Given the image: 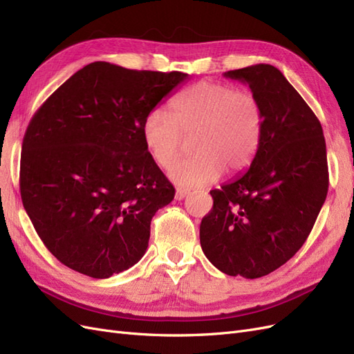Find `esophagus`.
<instances>
[{"label": "esophagus", "mask_w": 354, "mask_h": 354, "mask_svg": "<svg viewBox=\"0 0 354 354\" xmlns=\"http://www.w3.org/2000/svg\"><path fill=\"white\" fill-rule=\"evenodd\" d=\"M189 194H190V192H189L187 189H177V190H176V199H177V201L185 199Z\"/></svg>", "instance_id": "obj_1"}]
</instances>
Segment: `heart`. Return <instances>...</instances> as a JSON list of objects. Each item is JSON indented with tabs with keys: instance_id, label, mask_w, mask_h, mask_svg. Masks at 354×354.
Listing matches in <instances>:
<instances>
[{
	"instance_id": "1",
	"label": "heart",
	"mask_w": 354,
	"mask_h": 354,
	"mask_svg": "<svg viewBox=\"0 0 354 354\" xmlns=\"http://www.w3.org/2000/svg\"><path fill=\"white\" fill-rule=\"evenodd\" d=\"M174 113L156 106L145 116L142 137L146 151L160 168L168 169L192 138L194 156L169 169L180 186H205L216 181L224 168L239 173L248 167L260 146L263 109L251 91L203 80L180 93Z\"/></svg>"
}]
</instances>
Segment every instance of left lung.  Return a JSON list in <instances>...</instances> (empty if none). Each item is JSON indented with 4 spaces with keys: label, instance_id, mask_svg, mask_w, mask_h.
I'll use <instances>...</instances> for the list:
<instances>
[{
    "label": "left lung",
    "instance_id": "1",
    "mask_svg": "<svg viewBox=\"0 0 354 354\" xmlns=\"http://www.w3.org/2000/svg\"><path fill=\"white\" fill-rule=\"evenodd\" d=\"M248 84L263 109L260 146L246 173L211 190L202 251L229 276L255 279L301 248L328 194L322 125L283 73L266 63L224 72Z\"/></svg>",
    "mask_w": 354,
    "mask_h": 354
}]
</instances>
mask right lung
<instances>
[{"mask_svg":"<svg viewBox=\"0 0 354 354\" xmlns=\"http://www.w3.org/2000/svg\"><path fill=\"white\" fill-rule=\"evenodd\" d=\"M187 78L94 62L32 118L20 195L38 236L62 264L106 279L145 255L152 217L176 190L146 151L142 124Z\"/></svg>","mask_w":354,"mask_h":354,"instance_id":"obj_1","label":"right lung"}]
</instances>
